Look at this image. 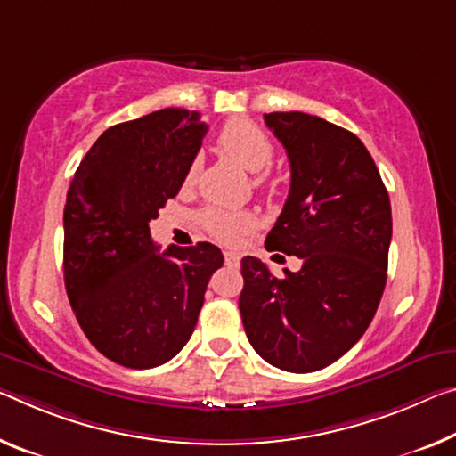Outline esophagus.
Here are the masks:
<instances>
[{
  "instance_id": "esophagus-1",
  "label": "esophagus",
  "mask_w": 456,
  "mask_h": 456,
  "mask_svg": "<svg viewBox=\"0 0 456 456\" xmlns=\"http://www.w3.org/2000/svg\"><path fill=\"white\" fill-rule=\"evenodd\" d=\"M223 256H225V264L227 265H240V254H235V251H225V254H223Z\"/></svg>"
}]
</instances>
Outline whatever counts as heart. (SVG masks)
Wrapping results in <instances>:
<instances>
[{
  "mask_svg": "<svg viewBox=\"0 0 456 456\" xmlns=\"http://www.w3.org/2000/svg\"><path fill=\"white\" fill-rule=\"evenodd\" d=\"M216 146L241 168L256 175V186L267 184L264 170L272 166L273 143L270 135L262 127H257L254 121L240 118L227 121L216 137ZM194 180H197V162H192L186 170L184 186H192ZM200 221L208 233L225 243L237 241L243 233L256 227V216L249 211H240V208L208 207L200 213Z\"/></svg>",
  "mask_w": 456,
  "mask_h": 456,
  "instance_id": "1",
  "label": "heart"
}]
</instances>
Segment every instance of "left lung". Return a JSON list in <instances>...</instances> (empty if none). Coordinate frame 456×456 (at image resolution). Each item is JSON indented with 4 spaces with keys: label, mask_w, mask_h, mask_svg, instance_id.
Listing matches in <instances>:
<instances>
[{
    "label": "left lung",
    "mask_w": 456,
    "mask_h": 456,
    "mask_svg": "<svg viewBox=\"0 0 456 456\" xmlns=\"http://www.w3.org/2000/svg\"><path fill=\"white\" fill-rule=\"evenodd\" d=\"M286 148L290 192L267 251L302 259L272 276L241 259L240 310L249 343L273 367L319 371L370 327L387 278L392 207L379 170L355 134L302 111L264 115Z\"/></svg>",
    "instance_id": "8db88e82"
}]
</instances>
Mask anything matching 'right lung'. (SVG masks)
I'll return each mask as SVG.
<instances>
[{"label":"right lung","mask_w":456,"mask_h":456,"mask_svg":"<svg viewBox=\"0 0 456 456\" xmlns=\"http://www.w3.org/2000/svg\"><path fill=\"white\" fill-rule=\"evenodd\" d=\"M208 126L168 110L99 135L64 205V286L91 345L115 363L150 370L189 343L207 284L223 265L213 243L160 254L148 223L175 199Z\"/></svg>","instance_id":"right-lung-1"}]
</instances>
